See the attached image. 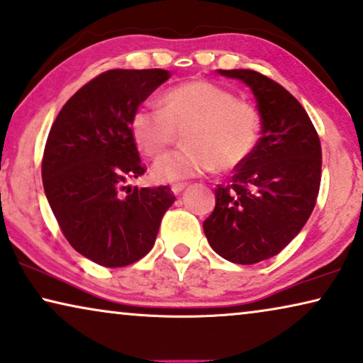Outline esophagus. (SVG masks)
<instances>
[{
    "mask_svg": "<svg viewBox=\"0 0 363 363\" xmlns=\"http://www.w3.org/2000/svg\"><path fill=\"white\" fill-rule=\"evenodd\" d=\"M187 186H189L187 182H176V184H172V186H171V191L174 194H181Z\"/></svg>",
    "mask_w": 363,
    "mask_h": 363,
    "instance_id": "obj_1",
    "label": "esophagus"
}]
</instances>
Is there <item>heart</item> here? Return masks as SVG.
Here are the masks:
<instances>
[{
  "instance_id": "heart-1",
  "label": "heart",
  "mask_w": 363,
  "mask_h": 363,
  "mask_svg": "<svg viewBox=\"0 0 363 363\" xmlns=\"http://www.w3.org/2000/svg\"><path fill=\"white\" fill-rule=\"evenodd\" d=\"M136 146L157 157L184 131L186 147L171 152L152 166V177L174 182L202 176L218 167L237 169L248 160L259 135L257 110L237 100L230 90L208 80L184 82L166 90L161 108L141 105L130 120Z\"/></svg>"
}]
</instances>
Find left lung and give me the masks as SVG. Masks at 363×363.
<instances>
[{
	"label": "left lung",
	"mask_w": 363,
	"mask_h": 363,
	"mask_svg": "<svg viewBox=\"0 0 363 363\" xmlns=\"http://www.w3.org/2000/svg\"><path fill=\"white\" fill-rule=\"evenodd\" d=\"M218 74L252 89L262 138L232 184L217 186L203 233L222 258L253 264L278 255L306 225L319 194L323 152L313 121L284 86L248 69Z\"/></svg>",
	"instance_id": "1"
}]
</instances>
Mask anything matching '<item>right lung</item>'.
<instances>
[{
	"instance_id": "obj_1",
	"label": "right lung",
	"mask_w": 363,
	"mask_h": 363,
	"mask_svg": "<svg viewBox=\"0 0 363 363\" xmlns=\"http://www.w3.org/2000/svg\"><path fill=\"white\" fill-rule=\"evenodd\" d=\"M169 77L162 69L106 70L70 96L49 131L45 197L67 242L101 267H128L150 253L176 201L167 186L120 196L146 171L131 136L133 111Z\"/></svg>"
}]
</instances>
